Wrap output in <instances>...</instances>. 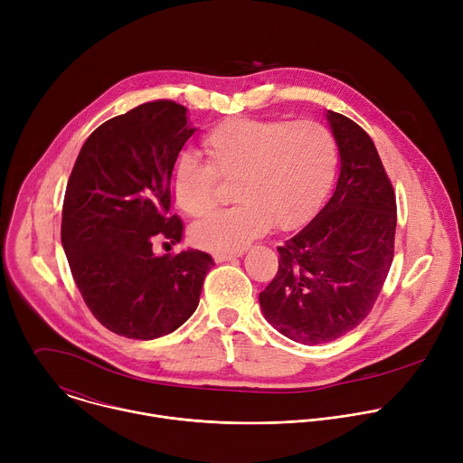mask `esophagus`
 <instances>
[{"instance_id":"obj_1","label":"esophagus","mask_w":463,"mask_h":463,"mask_svg":"<svg viewBox=\"0 0 463 463\" xmlns=\"http://www.w3.org/2000/svg\"><path fill=\"white\" fill-rule=\"evenodd\" d=\"M241 254H243V250H238V252H216V254H214V260H216L218 263H222V261L236 260V258H240Z\"/></svg>"}]
</instances>
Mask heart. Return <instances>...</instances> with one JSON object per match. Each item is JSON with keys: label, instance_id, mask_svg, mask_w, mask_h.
<instances>
[{"label": "heart", "instance_id": "heart-1", "mask_svg": "<svg viewBox=\"0 0 463 463\" xmlns=\"http://www.w3.org/2000/svg\"><path fill=\"white\" fill-rule=\"evenodd\" d=\"M207 163L175 156L168 188L175 207L200 218L218 202V179L234 181V207L192 225L194 245L238 252L275 227L300 225L318 203L337 163L332 131L315 120L231 118L203 137Z\"/></svg>", "mask_w": 463, "mask_h": 463}]
</instances>
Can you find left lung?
<instances>
[{
  "label": "left lung",
  "mask_w": 463,
  "mask_h": 463,
  "mask_svg": "<svg viewBox=\"0 0 463 463\" xmlns=\"http://www.w3.org/2000/svg\"><path fill=\"white\" fill-rule=\"evenodd\" d=\"M341 170L317 216L282 247L260 307L279 332L315 346L348 334L370 313L393 258L395 195L366 131L326 111Z\"/></svg>",
  "instance_id": "8db88e82"
}]
</instances>
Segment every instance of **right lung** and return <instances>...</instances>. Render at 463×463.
<instances>
[{"mask_svg": "<svg viewBox=\"0 0 463 463\" xmlns=\"http://www.w3.org/2000/svg\"><path fill=\"white\" fill-rule=\"evenodd\" d=\"M195 128L172 100L141 104L100 124L84 143L61 209V245L95 318L139 341L172 334L200 304L211 254H156L157 236L179 243L168 172Z\"/></svg>", "mask_w": 463, "mask_h": 463, "instance_id": "add662e5", "label": "right lung"}]
</instances>
